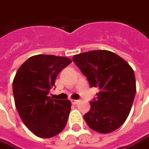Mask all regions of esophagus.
<instances>
[{
	"mask_svg": "<svg viewBox=\"0 0 149 149\" xmlns=\"http://www.w3.org/2000/svg\"><path fill=\"white\" fill-rule=\"evenodd\" d=\"M71 102L73 104H77L79 103V100H71Z\"/></svg>",
	"mask_w": 149,
	"mask_h": 149,
	"instance_id": "1",
	"label": "esophagus"
}]
</instances>
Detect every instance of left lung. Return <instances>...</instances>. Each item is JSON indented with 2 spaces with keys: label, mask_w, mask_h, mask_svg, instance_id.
Listing matches in <instances>:
<instances>
[{
  "label": "left lung",
  "mask_w": 149,
  "mask_h": 149,
  "mask_svg": "<svg viewBox=\"0 0 149 149\" xmlns=\"http://www.w3.org/2000/svg\"><path fill=\"white\" fill-rule=\"evenodd\" d=\"M73 61L87 77L91 88H98L96 99L84 115L93 131L107 134L119 128L131 111L136 92L134 70L118 55L92 50L74 55Z\"/></svg>",
  "instance_id": "obj_1"
}]
</instances>
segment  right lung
Segmentation results:
<instances>
[{"label":"right lung","mask_w":149,"mask_h":149,"mask_svg":"<svg viewBox=\"0 0 149 149\" xmlns=\"http://www.w3.org/2000/svg\"><path fill=\"white\" fill-rule=\"evenodd\" d=\"M72 61L65 57L39 54L18 68L13 81L14 103L22 121L38 137L51 138L63 131L70 112L69 100L48 96L57 74Z\"/></svg>","instance_id":"right-lung-1"}]
</instances>
